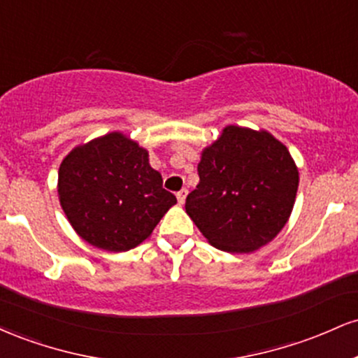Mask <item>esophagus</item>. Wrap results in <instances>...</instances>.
Segmentation results:
<instances>
[{
    "mask_svg": "<svg viewBox=\"0 0 358 358\" xmlns=\"http://www.w3.org/2000/svg\"><path fill=\"white\" fill-rule=\"evenodd\" d=\"M187 195H188L187 188H182V190L176 193V199H178V203H180V205L185 203V199H187Z\"/></svg>",
    "mask_w": 358,
    "mask_h": 358,
    "instance_id": "34e87169",
    "label": "esophagus"
}]
</instances>
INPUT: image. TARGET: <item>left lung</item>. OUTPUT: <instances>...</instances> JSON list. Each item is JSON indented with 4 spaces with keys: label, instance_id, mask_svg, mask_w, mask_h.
I'll return each instance as SVG.
<instances>
[{
    "label": "left lung",
    "instance_id": "1",
    "mask_svg": "<svg viewBox=\"0 0 358 358\" xmlns=\"http://www.w3.org/2000/svg\"><path fill=\"white\" fill-rule=\"evenodd\" d=\"M200 182L185 210L213 248L252 252L281 232L299 175L287 148L268 131L227 126L202 151Z\"/></svg>",
    "mask_w": 358,
    "mask_h": 358
}]
</instances>
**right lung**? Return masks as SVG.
Here are the masks:
<instances>
[{
  "instance_id": "obj_1",
  "label": "right lung",
  "mask_w": 358,
  "mask_h": 358,
  "mask_svg": "<svg viewBox=\"0 0 358 358\" xmlns=\"http://www.w3.org/2000/svg\"><path fill=\"white\" fill-rule=\"evenodd\" d=\"M57 190L73 231L110 252L146 241L176 203L145 148L117 131L73 148L59 168Z\"/></svg>"
}]
</instances>
